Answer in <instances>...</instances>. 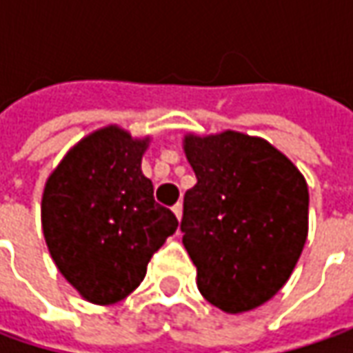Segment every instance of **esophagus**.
Wrapping results in <instances>:
<instances>
[{
	"mask_svg": "<svg viewBox=\"0 0 353 353\" xmlns=\"http://www.w3.org/2000/svg\"><path fill=\"white\" fill-rule=\"evenodd\" d=\"M172 212H174V216L181 220V216H183V204H181V202H176V204L172 206Z\"/></svg>",
	"mask_w": 353,
	"mask_h": 353,
	"instance_id": "1",
	"label": "esophagus"
}]
</instances>
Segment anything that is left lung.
I'll return each mask as SVG.
<instances>
[{"label": "left lung", "instance_id": "8db88e82", "mask_svg": "<svg viewBox=\"0 0 353 353\" xmlns=\"http://www.w3.org/2000/svg\"><path fill=\"white\" fill-rule=\"evenodd\" d=\"M196 174L183 204V243L210 305L237 314L291 277L308 234L305 176L257 137L224 131L184 139Z\"/></svg>", "mask_w": 353, "mask_h": 353}]
</instances>
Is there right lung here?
I'll return each mask as SVG.
<instances>
[{"label":"right lung","mask_w":353,"mask_h":353,"mask_svg":"<svg viewBox=\"0 0 353 353\" xmlns=\"http://www.w3.org/2000/svg\"><path fill=\"white\" fill-rule=\"evenodd\" d=\"M145 141L117 128L88 135L62 159L43 194V234L64 279L96 305L133 292L147 263L176 232L141 172Z\"/></svg>","instance_id":"right-lung-1"}]
</instances>
